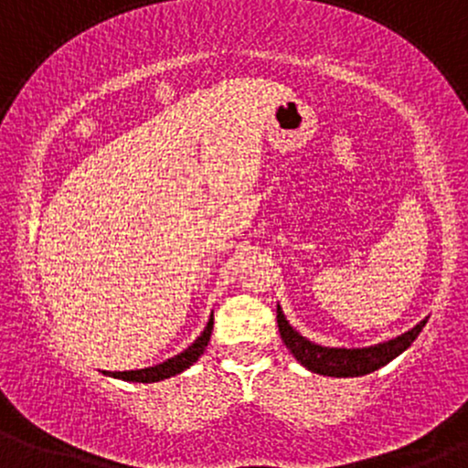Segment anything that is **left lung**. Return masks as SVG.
<instances>
[{
	"instance_id": "obj_1",
	"label": "left lung",
	"mask_w": 468,
	"mask_h": 468,
	"mask_svg": "<svg viewBox=\"0 0 468 468\" xmlns=\"http://www.w3.org/2000/svg\"><path fill=\"white\" fill-rule=\"evenodd\" d=\"M427 324V316L411 327V330L402 332V335L389 338V341L376 343L367 347H325L319 343H313L310 338L299 335L292 325L288 324L286 314H283L282 305L277 303V325L282 341L286 347L310 372L321 376H335V378H352V376H365L380 369L383 365L394 361L399 354L416 341L420 330Z\"/></svg>"
}]
</instances>
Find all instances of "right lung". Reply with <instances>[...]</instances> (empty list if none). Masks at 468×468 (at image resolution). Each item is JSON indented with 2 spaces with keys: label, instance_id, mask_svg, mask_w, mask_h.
Here are the masks:
<instances>
[{
  "label": "right lung",
  "instance_id": "obj_1",
  "mask_svg": "<svg viewBox=\"0 0 468 468\" xmlns=\"http://www.w3.org/2000/svg\"><path fill=\"white\" fill-rule=\"evenodd\" d=\"M211 330H213V313L208 316V324L202 330V335L197 336L186 350L176 354V356L166 358L165 363H158L154 365V367H144V369H130V372H103V374L114 376V378H121V380H130V383H158V380L171 378V376L189 369L191 365L202 356L208 346V338H211Z\"/></svg>",
  "mask_w": 468,
  "mask_h": 468
}]
</instances>
